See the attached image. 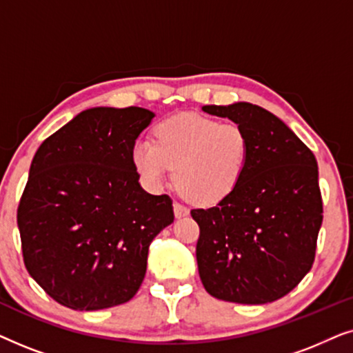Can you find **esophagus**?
<instances>
[{
	"label": "esophagus",
	"instance_id": "esophagus-1",
	"mask_svg": "<svg viewBox=\"0 0 353 353\" xmlns=\"http://www.w3.org/2000/svg\"><path fill=\"white\" fill-rule=\"evenodd\" d=\"M173 210H175L176 219H181V216H186L188 214H190V209L183 204H180V202H173Z\"/></svg>",
	"mask_w": 353,
	"mask_h": 353
}]
</instances>
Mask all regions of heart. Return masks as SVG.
<instances>
[{
  "mask_svg": "<svg viewBox=\"0 0 353 353\" xmlns=\"http://www.w3.org/2000/svg\"><path fill=\"white\" fill-rule=\"evenodd\" d=\"M156 143L139 139L133 165L151 188H159L173 167V180L188 199L210 205L223 201L243 180L250 139L238 123L199 114H178L157 123Z\"/></svg>",
  "mask_w": 353,
  "mask_h": 353,
  "instance_id": "heart-1",
  "label": "heart"
}]
</instances>
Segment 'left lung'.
<instances>
[{
	"mask_svg": "<svg viewBox=\"0 0 353 353\" xmlns=\"http://www.w3.org/2000/svg\"><path fill=\"white\" fill-rule=\"evenodd\" d=\"M202 110L243 127L250 139L238 188L210 209H192L199 225L197 268L220 301L260 305L291 292L315 260L323 201L313 152L276 115L250 103Z\"/></svg>",
	"mask_w": 353,
	"mask_h": 353,
	"instance_id": "obj_1",
	"label": "left lung"
}]
</instances>
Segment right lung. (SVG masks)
Instances as JSON below:
<instances>
[{
    "mask_svg": "<svg viewBox=\"0 0 353 353\" xmlns=\"http://www.w3.org/2000/svg\"><path fill=\"white\" fill-rule=\"evenodd\" d=\"M143 108H93L46 138L17 209L22 255L48 296L72 310L128 302L152 239L173 223L167 194L139 185L133 146L151 123Z\"/></svg>",
    "mask_w": 353,
    "mask_h": 353,
    "instance_id": "right-lung-1",
    "label": "right lung"
}]
</instances>
